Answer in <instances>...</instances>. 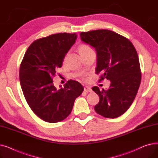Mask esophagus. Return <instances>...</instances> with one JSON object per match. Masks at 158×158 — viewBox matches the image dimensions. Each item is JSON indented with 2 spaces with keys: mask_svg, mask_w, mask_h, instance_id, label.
I'll use <instances>...</instances> for the list:
<instances>
[{
  "mask_svg": "<svg viewBox=\"0 0 158 158\" xmlns=\"http://www.w3.org/2000/svg\"><path fill=\"white\" fill-rule=\"evenodd\" d=\"M84 90H85V92H92V88H91L89 87V86H86V87H85Z\"/></svg>",
  "mask_w": 158,
  "mask_h": 158,
  "instance_id": "obj_1",
  "label": "esophagus"
}]
</instances>
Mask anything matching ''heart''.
<instances>
[{"label": "heart", "instance_id": "1", "mask_svg": "<svg viewBox=\"0 0 158 158\" xmlns=\"http://www.w3.org/2000/svg\"><path fill=\"white\" fill-rule=\"evenodd\" d=\"M92 48H91L89 47H88L86 45H81L79 47H78V51L79 52V54H81V56H82L84 54H86V53H88V52L92 51Z\"/></svg>", "mask_w": 158, "mask_h": 158}]
</instances>
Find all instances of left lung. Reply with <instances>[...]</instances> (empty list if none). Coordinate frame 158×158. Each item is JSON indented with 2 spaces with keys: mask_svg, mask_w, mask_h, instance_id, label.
Returning <instances> with one entry per match:
<instances>
[{
  "mask_svg": "<svg viewBox=\"0 0 158 158\" xmlns=\"http://www.w3.org/2000/svg\"><path fill=\"white\" fill-rule=\"evenodd\" d=\"M80 37L97 52L96 73H102L99 81L105 78L111 81L107 89L92 88L100 98L95 111L106 118L118 117L129 108L139 87L141 70L136 49L127 38L107 29L82 32Z\"/></svg>",
  "mask_w": 158,
  "mask_h": 158,
  "instance_id": "left-lung-1",
  "label": "left lung"
}]
</instances>
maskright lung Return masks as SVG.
<instances>
[{"instance_id": "obj_1", "label": "right lung", "mask_w": 158, "mask_h": 158, "mask_svg": "<svg viewBox=\"0 0 158 158\" xmlns=\"http://www.w3.org/2000/svg\"><path fill=\"white\" fill-rule=\"evenodd\" d=\"M76 33H58L38 39L27 48L20 66V82L32 111L47 122L56 123L70 114L75 100L84 88L70 80L57 89L52 77L65 55L76 42Z\"/></svg>"}]
</instances>
